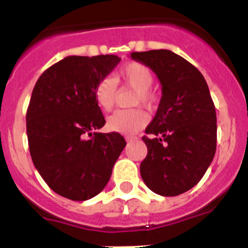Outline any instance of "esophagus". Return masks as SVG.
Returning a JSON list of instances; mask_svg holds the SVG:
<instances>
[{"label": "esophagus", "mask_w": 248, "mask_h": 248, "mask_svg": "<svg viewBox=\"0 0 248 248\" xmlns=\"http://www.w3.org/2000/svg\"><path fill=\"white\" fill-rule=\"evenodd\" d=\"M134 139H135V138H133V137H125V140L128 141V143H129V141H133Z\"/></svg>", "instance_id": "esophagus-1"}]
</instances>
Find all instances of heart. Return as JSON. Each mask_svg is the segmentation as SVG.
I'll use <instances>...</instances> for the list:
<instances>
[{
  "label": "heart",
  "instance_id": "1",
  "mask_svg": "<svg viewBox=\"0 0 248 248\" xmlns=\"http://www.w3.org/2000/svg\"><path fill=\"white\" fill-rule=\"evenodd\" d=\"M123 83L135 89L134 98L131 104L144 108L154 109L159 102V95L153 91L154 73L148 65L139 62H130L123 65L114 78H103L98 82L94 89L95 103L103 111H109L114 107L117 97V84ZM148 124V115L141 109H128L118 110L107 120V128L110 131L122 134H133L141 130Z\"/></svg>",
  "mask_w": 248,
  "mask_h": 248
}]
</instances>
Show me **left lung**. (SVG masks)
I'll list each match as a JSON object with an SVG mask.
<instances>
[{
    "label": "left lung",
    "mask_w": 248,
    "mask_h": 248,
    "mask_svg": "<svg viewBox=\"0 0 248 248\" xmlns=\"http://www.w3.org/2000/svg\"><path fill=\"white\" fill-rule=\"evenodd\" d=\"M161 83V99L143 141L140 174L151 191L177 196L202 179L216 151V110L198 68L168 49L133 52Z\"/></svg>",
    "instance_id": "8db88e82"
}]
</instances>
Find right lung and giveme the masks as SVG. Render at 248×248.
<instances>
[{"label":"right lung","mask_w":248,"mask_h":248,"mask_svg":"<svg viewBox=\"0 0 248 248\" xmlns=\"http://www.w3.org/2000/svg\"><path fill=\"white\" fill-rule=\"evenodd\" d=\"M120 58L69 56L37 80L26 115L32 161L50 189L73 201L99 194L125 148L119 133H98L105 119L94 89Z\"/></svg>","instance_id":"add662e5"}]
</instances>
